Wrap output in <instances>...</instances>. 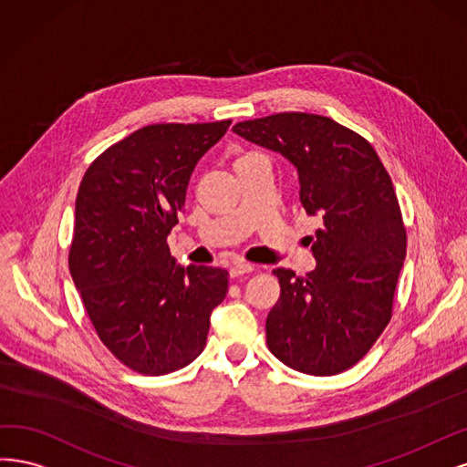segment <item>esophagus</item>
Returning <instances> with one entry per match:
<instances>
[{"label":"esophagus","instance_id":"34e87169","mask_svg":"<svg viewBox=\"0 0 467 467\" xmlns=\"http://www.w3.org/2000/svg\"><path fill=\"white\" fill-rule=\"evenodd\" d=\"M254 269H255V265H254V264H248V262L238 260V262H234V264L231 265V277H238V275L250 274V272H254Z\"/></svg>","mask_w":467,"mask_h":467}]
</instances>
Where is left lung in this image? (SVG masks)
<instances>
[{
  "instance_id": "obj_1",
  "label": "left lung",
  "mask_w": 467,
  "mask_h": 467,
  "mask_svg": "<svg viewBox=\"0 0 467 467\" xmlns=\"http://www.w3.org/2000/svg\"><path fill=\"white\" fill-rule=\"evenodd\" d=\"M233 131L287 159L300 203L322 219L312 272L275 269L281 295L265 320L267 348L305 374L348 370L392 316L408 246L392 180L372 145L332 118L283 112L238 122Z\"/></svg>"
}]
</instances>
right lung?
Returning a JSON list of instances; mask_svg holds the SVG:
<instances>
[{
    "mask_svg": "<svg viewBox=\"0 0 467 467\" xmlns=\"http://www.w3.org/2000/svg\"><path fill=\"white\" fill-rule=\"evenodd\" d=\"M229 126H145L107 149L81 180L69 272L100 341L141 374L190 365L227 295L224 269L176 264L167 236L195 164Z\"/></svg>",
    "mask_w": 467,
    "mask_h": 467,
    "instance_id": "right-lung-1",
    "label": "right lung"
}]
</instances>
